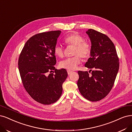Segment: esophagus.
I'll return each instance as SVG.
<instances>
[{"mask_svg": "<svg viewBox=\"0 0 132 132\" xmlns=\"http://www.w3.org/2000/svg\"><path fill=\"white\" fill-rule=\"evenodd\" d=\"M67 72H68V75H70L71 73H72V71H71V70H67Z\"/></svg>", "mask_w": 132, "mask_h": 132, "instance_id": "34e87169", "label": "esophagus"}]
</instances>
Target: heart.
Masks as SVG:
<instances>
[{
    "instance_id": "obj_1",
    "label": "heart",
    "mask_w": 132,
    "mask_h": 132,
    "mask_svg": "<svg viewBox=\"0 0 132 132\" xmlns=\"http://www.w3.org/2000/svg\"><path fill=\"white\" fill-rule=\"evenodd\" d=\"M64 42L67 45L74 46L72 54L74 56L61 61L60 67L68 70H74L80 63L81 57L86 60L89 57L91 53V46L87 41L84 40L80 34L77 33H71L67 35L64 39ZM54 53L56 56L61 58L64 56V50L58 45L54 47Z\"/></svg>"
}]
</instances>
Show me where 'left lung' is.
Segmentation results:
<instances>
[{"instance_id": "1", "label": "left lung", "mask_w": 132, "mask_h": 132, "mask_svg": "<svg viewBox=\"0 0 132 132\" xmlns=\"http://www.w3.org/2000/svg\"><path fill=\"white\" fill-rule=\"evenodd\" d=\"M91 41L90 57L85 67L94 69L79 71L78 85L81 95L91 102L105 98L111 90L119 69V59L114 44L105 34L89 29L86 31Z\"/></svg>"}]
</instances>
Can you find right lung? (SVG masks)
Instances as JSON below:
<instances>
[{"mask_svg": "<svg viewBox=\"0 0 132 132\" xmlns=\"http://www.w3.org/2000/svg\"><path fill=\"white\" fill-rule=\"evenodd\" d=\"M61 31H50L33 35L26 43L18 65L23 85L30 96L44 105L57 102L68 73L56 69L54 48Z\"/></svg>", "mask_w": 132, "mask_h": 132, "instance_id": "1", "label": "right lung"}]
</instances>
